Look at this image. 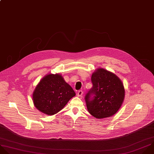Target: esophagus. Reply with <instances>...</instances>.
<instances>
[{"label":"esophagus","instance_id":"obj_1","mask_svg":"<svg viewBox=\"0 0 154 154\" xmlns=\"http://www.w3.org/2000/svg\"><path fill=\"white\" fill-rule=\"evenodd\" d=\"M83 94V92L82 91H79L77 92V96L78 97H82Z\"/></svg>","mask_w":154,"mask_h":154}]
</instances>
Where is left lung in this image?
<instances>
[{"label": "left lung", "instance_id": "obj_1", "mask_svg": "<svg viewBox=\"0 0 154 154\" xmlns=\"http://www.w3.org/2000/svg\"><path fill=\"white\" fill-rule=\"evenodd\" d=\"M93 85L85 95L88 112L101 119L114 116L125 98V88L121 80L114 73L98 68L91 77Z\"/></svg>", "mask_w": 154, "mask_h": 154}]
</instances>
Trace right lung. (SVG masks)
<instances>
[{"label": "right lung", "mask_w": 154, "mask_h": 154, "mask_svg": "<svg viewBox=\"0 0 154 154\" xmlns=\"http://www.w3.org/2000/svg\"><path fill=\"white\" fill-rule=\"evenodd\" d=\"M75 95L71 86L59 74L45 75L32 94L35 107L42 113L52 116L61 111Z\"/></svg>", "instance_id": "1"}]
</instances>
